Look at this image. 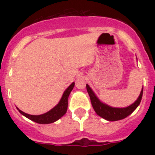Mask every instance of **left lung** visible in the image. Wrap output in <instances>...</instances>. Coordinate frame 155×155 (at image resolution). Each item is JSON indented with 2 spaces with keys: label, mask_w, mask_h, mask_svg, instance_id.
Returning a JSON list of instances; mask_svg holds the SVG:
<instances>
[{
  "label": "left lung",
  "mask_w": 155,
  "mask_h": 155,
  "mask_svg": "<svg viewBox=\"0 0 155 155\" xmlns=\"http://www.w3.org/2000/svg\"><path fill=\"white\" fill-rule=\"evenodd\" d=\"M86 88H87V93L89 94L91 105H92L93 109H94L95 113L99 116L104 118L105 120H109V121H116V120H123V119L127 117L129 115H130L140 103L142 95H143V89H142L141 92L140 94V96L138 97L137 100L134 104L126 108H113L100 102L99 99L95 96V94L91 89V87L87 84H86Z\"/></svg>",
  "instance_id": "obj_1"
}]
</instances>
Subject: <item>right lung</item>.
<instances>
[{
    "instance_id": "obj_1",
    "label": "right lung",
    "mask_w": 155,
    "mask_h": 155,
    "mask_svg": "<svg viewBox=\"0 0 155 155\" xmlns=\"http://www.w3.org/2000/svg\"><path fill=\"white\" fill-rule=\"evenodd\" d=\"M74 86V83H72L64 92V94H63L60 102L53 109H52L51 110L44 113V114L39 115V116H33V115L27 114V113H24L22 111L19 110L18 109L19 113L21 114H22L23 116H25L29 120L35 122L37 124H51V123H53V122L57 121V120L61 118L67 112L68 105V97H69L71 91L73 89Z\"/></svg>"
}]
</instances>
